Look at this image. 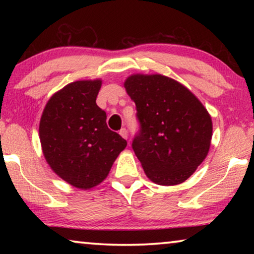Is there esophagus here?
Wrapping results in <instances>:
<instances>
[{"label": "esophagus", "mask_w": 254, "mask_h": 254, "mask_svg": "<svg viewBox=\"0 0 254 254\" xmlns=\"http://www.w3.org/2000/svg\"><path fill=\"white\" fill-rule=\"evenodd\" d=\"M119 134H120L121 136H123L124 138H127V137H128V131H127L126 128H121V129L119 130Z\"/></svg>", "instance_id": "34e87169"}]
</instances>
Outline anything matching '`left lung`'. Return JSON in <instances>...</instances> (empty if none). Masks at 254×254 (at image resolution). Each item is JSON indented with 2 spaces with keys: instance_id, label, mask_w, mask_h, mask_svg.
Returning a JSON list of instances; mask_svg holds the SVG:
<instances>
[{
  "instance_id": "8db88e82",
  "label": "left lung",
  "mask_w": 254,
  "mask_h": 254,
  "mask_svg": "<svg viewBox=\"0 0 254 254\" xmlns=\"http://www.w3.org/2000/svg\"><path fill=\"white\" fill-rule=\"evenodd\" d=\"M125 89L136 105L140 130L133 150L145 175L158 185L189 179L209 151L213 124L199 99L166 76L135 74Z\"/></svg>"
}]
</instances>
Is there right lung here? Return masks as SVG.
<instances>
[{
	"mask_svg": "<svg viewBox=\"0 0 254 254\" xmlns=\"http://www.w3.org/2000/svg\"><path fill=\"white\" fill-rule=\"evenodd\" d=\"M102 81H76L54 93L39 125L45 158L57 175L81 190L99 185L127 142L109 129L96 104Z\"/></svg>",
	"mask_w": 254,
	"mask_h": 254,
	"instance_id": "add662e5",
	"label": "right lung"
}]
</instances>
